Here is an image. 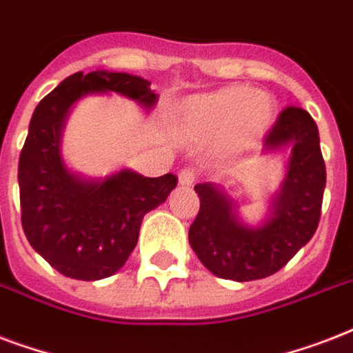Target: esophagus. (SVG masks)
I'll list each match as a JSON object with an SVG mask.
<instances>
[{"mask_svg": "<svg viewBox=\"0 0 353 353\" xmlns=\"http://www.w3.org/2000/svg\"><path fill=\"white\" fill-rule=\"evenodd\" d=\"M177 181H179L181 187H190V185L196 181V174H194V170H190V168H183V170L179 172V176H177Z\"/></svg>", "mask_w": 353, "mask_h": 353, "instance_id": "1", "label": "esophagus"}]
</instances>
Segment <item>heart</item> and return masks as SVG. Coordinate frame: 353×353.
I'll use <instances>...</instances> for the list:
<instances>
[{"label": "heart", "instance_id": "heart-1", "mask_svg": "<svg viewBox=\"0 0 353 353\" xmlns=\"http://www.w3.org/2000/svg\"><path fill=\"white\" fill-rule=\"evenodd\" d=\"M274 101L247 85H227L207 95L194 97L177 115V133L187 143L220 141L225 154H243L254 148L274 121Z\"/></svg>", "mask_w": 353, "mask_h": 353}]
</instances>
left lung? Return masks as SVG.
<instances>
[{"label": "left lung", "instance_id": "left-lung-1", "mask_svg": "<svg viewBox=\"0 0 353 353\" xmlns=\"http://www.w3.org/2000/svg\"><path fill=\"white\" fill-rule=\"evenodd\" d=\"M290 152L285 176L269 196L268 214L247 223L238 205L214 183H198L199 212L188 241L199 262L225 280L249 282L282 269L312 240L321 218L326 166L321 154L319 128L301 108H285L269 132L263 152Z\"/></svg>", "mask_w": 353, "mask_h": 353}]
</instances>
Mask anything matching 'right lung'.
I'll use <instances>...</instances> for the list:
<instances>
[{
	"mask_svg": "<svg viewBox=\"0 0 353 353\" xmlns=\"http://www.w3.org/2000/svg\"><path fill=\"white\" fill-rule=\"evenodd\" d=\"M106 93L126 97L146 112L159 101L137 74L79 71L36 106L18 165L27 240L58 273L88 282L108 279L126 263L144 214L165 203L177 185L174 174L144 177L121 168L85 177L65 165L62 135L69 113L84 97Z\"/></svg>",
	"mask_w": 353,
	"mask_h": 353,
	"instance_id": "add662e5",
	"label": "right lung"
}]
</instances>
